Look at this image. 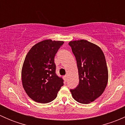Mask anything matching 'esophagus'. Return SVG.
Here are the masks:
<instances>
[{
	"instance_id": "1",
	"label": "esophagus",
	"mask_w": 125,
	"mask_h": 125,
	"mask_svg": "<svg viewBox=\"0 0 125 125\" xmlns=\"http://www.w3.org/2000/svg\"><path fill=\"white\" fill-rule=\"evenodd\" d=\"M64 79H65V80H66H66H67V78H68V75H64Z\"/></svg>"
}]
</instances>
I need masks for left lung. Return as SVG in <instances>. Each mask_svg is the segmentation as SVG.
<instances>
[{
	"mask_svg": "<svg viewBox=\"0 0 125 125\" xmlns=\"http://www.w3.org/2000/svg\"><path fill=\"white\" fill-rule=\"evenodd\" d=\"M68 44L75 57L79 77V85L71 93L77 102L88 104L99 97L107 86L105 57L99 46L88 40L71 41Z\"/></svg>",
	"mask_w": 125,
	"mask_h": 125,
	"instance_id": "obj_1",
	"label": "left lung"
}]
</instances>
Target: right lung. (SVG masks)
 Segmentation results:
<instances>
[{"instance_id": "obj_1", "label": "right lung", "mask_w": 125, "mask_h": 125, "mask_svg": "<svg viewBox=\"0 0 125 125\" xmlns=\"http://www.w3.org/2000/svg\"><path fill=\"white\" fill-rule=\"evenodd\" d=\"M63 41L43 40L34 45L25 57L22 69V85L27 95L41 103L56 98L63 80L55 74L54 57Z\"/></svg>"}]
</instances>
